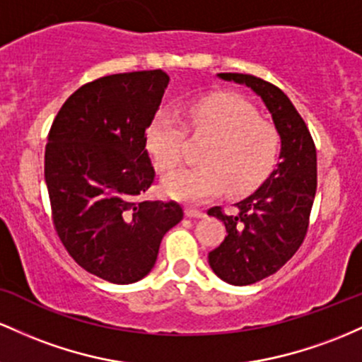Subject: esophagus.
Returning <instances> with one entry per match:
<instances>
[{
	"mask_svg": "<svg viewBox=\"0 0 362 362\" xmlns=\"http://www.w3.org/2000/svg\"><path fill=\"white\" fill-rule=\"evenodd\" d=\"M185 214H186V217H189V218H202V217H205V212H203V210L193 209V206H186Z\"/></svg>",
	"mask_w": 362,
	"mask_h": 362,
	"instance_id": "esophagus-1",
	"label": "esophagus"
}]
</instances>
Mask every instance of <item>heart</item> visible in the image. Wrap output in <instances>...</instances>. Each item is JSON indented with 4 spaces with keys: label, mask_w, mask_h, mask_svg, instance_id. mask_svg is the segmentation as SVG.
<instances>
[{
    "label": "heart",
    "mask_w": 362,
    "mask_h": 362,
    "mask_svg": "<svg viewBox=\"0 0 362 362\" xmlns=\"http://www.w3.org/2000/svg\"><path fill=\"white\" fill-rule=\"evenodd\" d=\"M193 135L209 136L200 153L203 164L182 168L165 176L162 189L181 202H205L227 189L246 194L258 188L280 156L277 128L259 119L257 109L235 95H210L194 99L186 107ZM186 127L177 112L162 109L153 116L147 145L160 170L181 164L185 156Z\"/></svg>",
    "instance_id": "heart-1"
}]
</instances>
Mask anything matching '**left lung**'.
Instances as JSON below:
<instances>
[{"mask_svg": "<svg viewBox=\"0 0 362 362\" xmlns=\"http://www.w3.org/2000/svg\"><path fill=\"white\" fill-rule=\"evenodd\" d=\"M262 97L280 135V162L255 193L235 203L233 214L212 206L209 215L224 222L227 235L209 253L217 277L250 286L275 274L303 245L316 194V147L289 97L274 83L243 73H218Z\"/></svg>", "mask_w": 362, "mask_h": 362, "instance_id": "1", "label": "left lung"}]
</instances>
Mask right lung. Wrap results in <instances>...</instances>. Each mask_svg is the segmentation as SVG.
Returning a JSON list of instances; mask_svg holds the SVG:
<instances>
[{"label":"right lung","mask_w":362,"mask_h":362,"mask_svg":"<svg viewBox=\"0 0 362 362\" xmlns=\"http://www.w3.org/2000/svg\"><path fill=\"white\" fill-rule=\"evenodd\" d=\"M169 75L116 73L82 85L59 109L47 135L44 177L54 229L88 274L133 284L156 265L176 202H140L156 180L147 129Z\"/></svg>","instance_id":"add662e5"}]
</instances>
